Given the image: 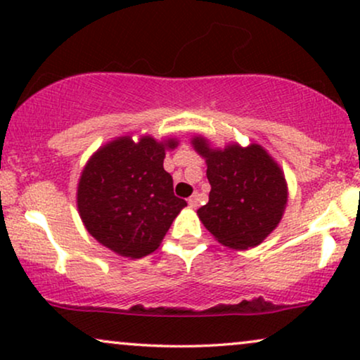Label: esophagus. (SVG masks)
Segmentation results:
<instances>
[{
    "label": "esophagus",
    "instance_id": "esophagus-1",
    "mask_svg": "<svg viewBox=\"0 0 360 360\" xmlns=\"http://www.w3.org/2000/svg\"><path fill=\"white\" fill-rule=\"evenodd\" d=\"M198 203H200V198H198V195H192V197L188 198V205H190V208H197Z\"/></svg>",
    "mask_w": 360,
    "mask_h": 360
}]
</instances>
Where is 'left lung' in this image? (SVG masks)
I'll use <instances>...</instances> for the list:
<instances>
[{"instance_id": "1", "label": "left lung", "mask_w": 360, "mask_h": 360, "mask_svg": "<svg viewBox=\"0 0 360 360\" xmlns=\"http://www.w3.org/2000/svg\"><path fill=\"white\" fill-rule=\"evenodd\" d=\"M192 145L205 158L212 187L208 203L197 210L198 219L221 245L235 250L259 245L277 227L287 205L281 167L257 143L220 150L195 136Z\"/></svg>"}]
</instances>
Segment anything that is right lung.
<instances>
[{
	"label": "right lung",
	"mask_w": 360,
	"mask_h": 360,
	"mask_svg": "<svg viewBox=\"0 0 360 360\" xmlns=\"http://www.w3.org/2000/svg\"><path fill=\"white\" fill-rule=\"evenodd\" d=\"M173 139L120 136L93 153L79 176L77 203L93 238L115 254L140 259L162 243L172 221L187 205L173 193L172 175L163 168Z\"/></svg>",
	"instance_id": "right-lung-1"
}]
</instances>
